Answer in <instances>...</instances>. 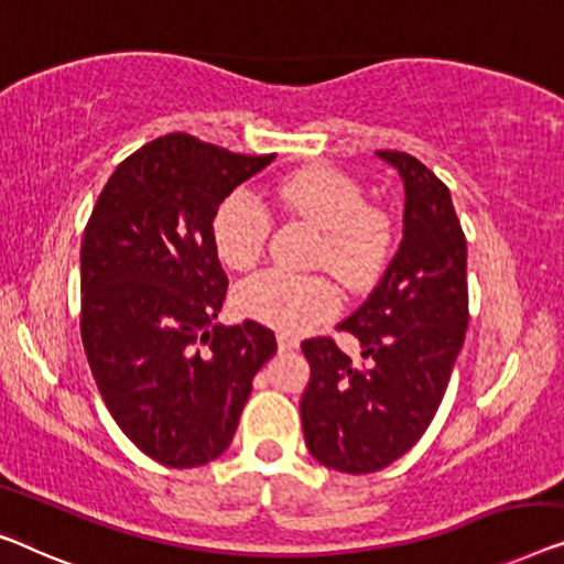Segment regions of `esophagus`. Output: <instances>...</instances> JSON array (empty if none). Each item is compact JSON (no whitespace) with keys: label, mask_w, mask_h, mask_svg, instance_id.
Listing matches in <instances>:
<instances>
[{"label":"esophagus","mask_w":564,"mask_h":564,"mask_svg":"<svg viewBox=\"0 0 564 564\" xmlns=\"http://www.w3.org/2000/svg\"><path fill=\"white\" fill-rule=\"evenodd\" d=\"M276 346H280V350H297L300 340L290 333H276Z\"/></svg>","instance_id":"34e87169"}]
</instances>
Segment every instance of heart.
<instances>
[{
    "label": "heart",
    "mask_w": 564,
    "mask_h": 564,
    "mask_svg": "<svg viewBox=\"0 0 564 564\" xmlns=\"http://www.w3.org/2000/svg\"><path fill=\"white\" fill-rule=\"evenodd\" d=\"M276 200L290 214L321 228L313 264L328 267L350 288L371 282L381 272L391 247L389 218L371 208L361 187L330 167L300 170L276 185ZM214 243L221 262L247 269L264 254L272 216L262 200L234 191L214 214ZM236 310L272 328L302 333L338 313L336 284L317 274L262 269L236 288Z\"/></svg>",
    "instance_id": "obj_1"
}]
</instances>
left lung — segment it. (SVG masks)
Here are the masks:
<instances>
[{
	"label": "left lung",
	"mask_w": 564,
	"mask_h": 564,
	"mask_svg": "<svg viewBox=\"0 0 564 564\" xmlns=\"http://www.w3.org/2000/svg\"><path fill=\"white\" fill-rule=\"evenodd\" d=\"M404 181V231L377 288L338 325L361 343V364L333 338L302 340L310 381L300 402L310 455L340 473H373L430 427L465 328V234L447 185L417 158L377 152Z\"/></svg>",
	"instance_id": "8db88e82"
}]
</instances>
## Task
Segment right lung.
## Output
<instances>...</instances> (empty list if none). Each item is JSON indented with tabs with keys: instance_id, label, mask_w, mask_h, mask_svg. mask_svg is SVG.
Returning a JSON list of instances; mask_svg holds the SVG:
<instances>
[{
	"instance_id": "1",
	"label": "right lung",
	"mask_w": 564,
	"mask_h": 564,
	"mask_svg": "<svg viewBox=\"0 0 564 564\" xmlns=\"http://www.w3.org/2000/svg\"><path fill=\"white\" fill-rule=\"evenodd\" d=\"M274 154H236L173 132L113 170L80 243V338L121 432L167 468L221 455L274 356L257 321L214 325L228 276L214 214Z\"/></svg>"
}]
</instances>
